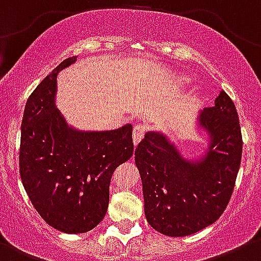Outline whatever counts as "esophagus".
I'll use <instances>...</instances> for the list:
<instances>
[{"label":"esophagus","instance_id":"1","mask_svg":"<svg viewBox=\"0 0 261 261\" xmlns=\"http://www.w3.org/2000/svg\"><path fill=\"white\" fill-rule=\"evenodd\" d=\"M146 128L143 125H136L135 129H133V143L135 146H137L138 143L142 141V138L145 137Z\"/></svg>","mask_w":261,"mask_h":261}]
</instances>
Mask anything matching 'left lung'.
<instances>
[{
    "mask_svg": "<svg viewBox=\"0 0 261 261\" xmlns=\"http://www.w3.org/2000/svg\"><path fill=\"white\" fill-rule=\"evenodd\" d=\"M197 124L209 137L198 159H187L161 132H147L135 152L142 179L148 224L170 237H185L219 219L232 196L242 156V136L236 106L220 91Z\"/></svg>",
    "mask_w": 261,
    "mask_h": 261,
    "instance_id": "obj_1",
    "label": "left lung"
}]
</instances>
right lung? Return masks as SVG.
<instances>
[{
    "label": "right lung",
    "instance_id": "add662e5",
    "mask_svg": "<svg viewBox=\"0 0 261 261\" xmlns=\"http://www.w3.org/2000/svg\"><path fill=\"white\" fill-rule=\"evenodd\" d=\"M64 60L27 101L21 121L19 166L24 188L47 224L64 233H86L105 218L114 172L133 155L132 125L114 130H78L56 103Z\"/></svg>",
    "mask_w": 261,
    "mask_h": 261
}]
</instances>
